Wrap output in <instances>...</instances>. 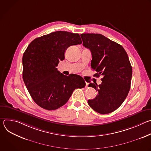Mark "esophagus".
<instances>
[{
	"label": "esophagus",
	"mask_w": 151,
	"mask_h": 151,
	"mask_svg": "<svg viewBox=\"0 0 151 151\" xmlns=\"http://www.w3.org/2000/svg\"><path fill=\"white\" fill-rule=\"evenodd\" d=\"M85 87L86 88H88V83H86V85H85Z\"/></svg>",
	"instance_id": "34e87169"
}]
</instances>
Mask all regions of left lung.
<instances>
[{"mask_svg": "<svg viewBox=\"0 0 151 151\" xmlns=\"http://www.w3.org/2000/svg\"><path fill=\"white\" fill-rule=\"evenodd\" d=\"M83 45L92 54L91 66L99 77L103 76L101 83H91L98 94L88 103L96 112L107 114L115 111L122 104L130 89L132 67L124 48L101 34L81 35Z\"/></svg>", "mask_w": 151, "mask_h": 151, "instance_id": "8db88e82", "label": "left lung"}]
</instances>
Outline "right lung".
I'll list each match as a JSON object with an SVG mask.
<instances>
[{
	"mask_svg": "<svg viewBox=\"0 0 151 151\" xmlns=\"http://www.w3.org/2000/svg\"><path fill=\"white\" fill-rule=\"evenodd\" d=\"M79 34L57 31L34 39L23 56V79L34 101L45 109L66 104L76 88L85 87L78 75H64L56 67L68 47L81 44Z\"/></svg>",
	"mask_w": 151,
	"mask_h": 151,
	"instance_id": "right-lung-1",
	"label": "right lung"
}]
</instances>
